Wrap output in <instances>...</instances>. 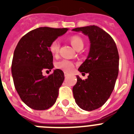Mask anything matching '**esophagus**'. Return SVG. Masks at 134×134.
I'll return each instance as SVG.
<instances>
[{
  "instance_id": "1",
  "label": "esophagus",
  "mask_w": 134,
  "mask_h": 134,
  "mask_svg": "<svg viewBox=\"0 0 134 134\" xmlns=\"http://www.w3.org/2000/svg\"><path fill=\"white\" fill-rule=\"evenodd\" d=\"M68 75H69V74L67 73V72H65V77H67Z\"/></svg>"
}]
</instances>
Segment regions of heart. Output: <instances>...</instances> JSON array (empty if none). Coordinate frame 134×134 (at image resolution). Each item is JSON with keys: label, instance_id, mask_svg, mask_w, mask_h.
I'll return each instance as SVG.
<instances>
[{"label": "heart", "instance_id": "1", "mask_svg": "<svg viewBox=\"0 0 134 134\" xmlns=\"http://www.w3.org/2000/svg\"><path fill=\"white\" fill-rule=\"evenodd\" d=\"M69 41L74 48L76 50H79L80 48L82 49L84 46L83 40H82L81 37H80L79 36H77V35L71 37V38L69 39ZM60 46V44L58 40H55L51 43L50 46H49V51L53 55H57L59 53ZM55 67L57 69H61L65 72H70L73 70L74 67V63L70 60H62L56 63Z\"/></svg>", "mask_w": 134, "mask_h": 134}]
</instances>
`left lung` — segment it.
Masks as SVG:
<instances>
[{
    "mask_svg": "<svg viewBox=\"0 0 134 134\" xmlns=\"http://www.w3.org/2000/svg\"><path fill=\"white\" fill-rule=\"evenodd\" d=\"M72 30L88 35L90 42L88 58L79 68V71L89 75L86 80L77 76L72 90L78 106L91 111L103 106L114 89L119 71L118 51L110 35L98 26H85Z\"/></svg>",
    "mask_w": 134,
    "mask_h": 134,
    "instance_id": "8db88e82",
    "label": "left lung"
}]
</instances>
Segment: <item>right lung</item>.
Masks as SVG:
<instances>
[{"label":"right lung","instance_id":"obj_1","mask_svg":"<svg viewBox=\"0 0 134 134\" xmlns=\"http://www.w3.org/2000/svg\"><path fill=\"white\" fill-rule=\"evenodd\" d=\"M67 28L40 27L21 37L14 52L12 74L21 99L34 110H46L55 104L65 79L59 69L46 77L44 70L53 68L49 46L67 31Z\"/></svg>","mask_w":134,"mask_h":134}]
</instances>
